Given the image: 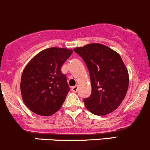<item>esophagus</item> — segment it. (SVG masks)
<instances>
[{"instance_id": "esophagus-1", "label": "esophagus", "mask_w": 150, "mask_h": 150, "mask_svg": "<svg viewBox=\"0 0 150 150\" xmlns=\"http://www.w3.org/2000/svg\"><path fill=\"white\" fill-rule=\"evenodd\" d=\"M71 91H72L74 93L77 92V91H78V86H77V85L72 87V88H71Z\"/></svg>"}]
</instances>
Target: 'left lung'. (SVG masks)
Segmentation results:
<instances>
[{
    "mask_svg": "<svg viewBox=\"0 0 150 150\" xmlns=\"http://www.w3.org/2000/svg\"><path fill=\"white\" fill-rule=\"evenodd\" d=\"M74 51L88 68L91 95L83 102L93 114L105 115L120 106L129 87V74L119 54L100 43H91Z\"/></svg>",
    "mask_w": 150,
    "mask_h": 150,
    "instance_id": "obj_1",
    "label": "left lung"
}]
</instances>
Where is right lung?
I'll use <instances>...</instances> for the list:
<instances>
[{"label": "right lung", "instance_id": "add662e5", "mask_svg": "<svg viewBox=\"0 0 150 150\" xmlns=\"http://www.w3.org/2000/svg\"><path fill=\"white\" fill-rule=\"evenodd\" d=\"M72 53L68 48H47L25 65L21 76V92L30 110L48 116L60 109L70 90L61 67Z\"/></svg>", "mask_w": 150, "mask_h": 150}]
</instances>
